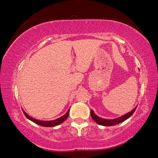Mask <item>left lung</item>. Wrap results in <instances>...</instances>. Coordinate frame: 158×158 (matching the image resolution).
Here are the masks:
<instances>
[{
    "label": "left lung",
    "instance_id": "left-lung-1",
    "mask_svg": "<svg viewBox=\"0 0 158 158\" xmlns=\"http://www.w3.org/2000/svg\"><path fill=\"white\" fill-rule=\"evenodd\" d=\"M137 107V106H136L135 109H134L133 110H131V111L130 112H129V113L124 114V115L120 116V117L114 118V119H106V118H102L99 117V116H97L96 114L94 113L93 110L90 111V115H91V117L93 119H94V122H96L97 124H98L100 125H103V126H106V127L113 126V125L120 124L121 122H124L125 120H127V118H129L134 114V112L135 111Z\"/></svg>",
    "mask_w": 158,
    "mask_h": 158
}]
</instances>
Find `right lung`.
Here are the masks:
<instances>
[{
  "instance_id": "right-lung-1",
  "label": "right lung",
  "mask_w": 158,
  "mask_h": 158,
  "mask_svg": "<svg viewBox=\"0 0 158 158\" xmlns=\"http://www.w3.org/2000/svg\"><path fill=\"white\" fill-rule=\"evenodd\" d=\"M23 114H24V115L26 116V117H27L28 119L31 120V122H34L35 124H39L42 127H55L57 126V125H59L60 124H62V122H64L68 117L69 112H70V109H68V111H67V113L64 114V115L61 116L60 118H58L57 119L52 120V121H40V120L36 119V118H34L33 117H31V116L28 115L24 111H23Z\"/></svg>"
}]
</instances>
